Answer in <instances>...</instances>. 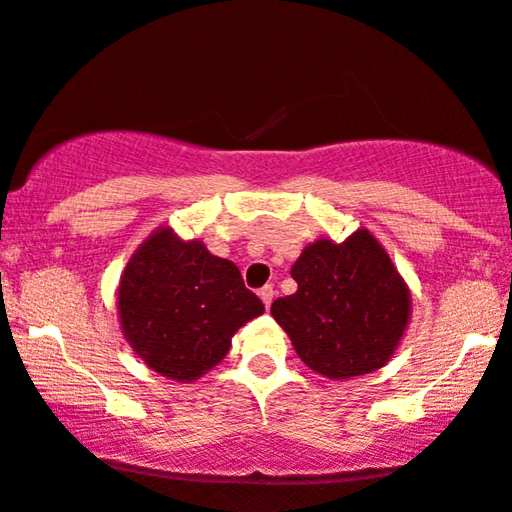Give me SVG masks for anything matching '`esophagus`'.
Returning <instances> with one entry per match:
<instances>
[{
	"instance_id": "esophagus-1",
	"label": "esophagus",
	"mask_w": 512,
	"mask_h": 512,
	"mask_svg": "<svg viewBox=\"0 0 512 512\" xmlns=\"http://www.w3.org/2000/svg\"><path fill=\"white\" fill-rule=\"evenodd\" d=\"M274 295H276V290H274V285H264V288L260 290V297H262V302H264V306H271V302H274Z\"/></svg>"
}]
</instances>
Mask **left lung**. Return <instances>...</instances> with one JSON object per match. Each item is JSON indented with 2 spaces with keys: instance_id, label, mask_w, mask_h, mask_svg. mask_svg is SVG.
I'll return each instance as SVG.
<instances>
[{
  "instance_id": "obj_1",
  "label": "left lung",
  "mask_w": 512,
  "mask_h": 512,
  "mask_svg": "<svg viewBox=\"0 0 512 512\" xmlns=\"http://www.w3.org/2000/svg\"><path fill=\"white\" fill-rule=\"evenodd\" d=\"M290 274L297 292L278 297L271 316L306 367L351 379L386 365L410 318V290L370 231L344 243L320 238Z\"/></svg>"
}]
</instances>
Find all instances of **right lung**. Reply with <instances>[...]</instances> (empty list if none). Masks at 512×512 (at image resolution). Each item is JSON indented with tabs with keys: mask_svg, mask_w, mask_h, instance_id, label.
<instances>
[{
	"mask_svg": "<svg viewBox=\"0 0 512 512\" xmlns=\"http://www.w3.org/2000/svg\"><path fill=\"white\" fill-rule=\"evenodd\" d=\"M119 316L135 353L168 379L194 381L229 353L238 327L264 311L234 262L159 229L126 264Z\"/></svg>",
	"mask_w": 512,
	"mask_h": 512,
	"instance_id": "right-lung-1",
	"label": "right lung"
}]
</instances>
